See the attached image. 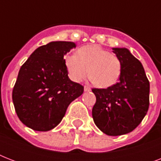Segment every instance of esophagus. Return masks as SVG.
<instances>
[{"label": "esophagus", "mask_w": 161, "mask_h": 161, "mask_svg": "<svg viewBox=\"0 0 161 161\" xmlns=\"http://www.w3.org/2000/svg\"><path fill=\"white\" fill-rule=\"evenodd\" d=\"M91 88L88 87V86H84V91L85 92H88V91H90Z\"/></svg>", "instance_id": "1"}]
</instances>
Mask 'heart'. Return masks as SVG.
Returning a JSON list of instances; mask_svg holds the SVG:
<instances>
[{"instance_id":"heart-1","label":"heart","mask_w":161,"mask_h":161,"mask_svg":"<svg viewBox=\"0 0 161 161\" xmlns=\"http://www.w3.org/2000/svg\"><path fill=\"white\" fill-rule=\"evenodd\" d=\"M68 76L81 82L88 76L98 88H105L117 83L122 73V63L114 54L97 44L83 46L76 54L64 57Z\"/></svg>"}]
</instances>
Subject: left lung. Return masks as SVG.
Segmentation results:
<instances>
[{
    "instance_id": "obj_1",
    "label": "left lung",
    "mask_w": 161,
    "mask_h": 161,
    "mask_svg": "<svg viewBox=\"0 0 161 161\" xmlns=\"http://www.w3.org/2000/svg\"><path fill=\"white\" fill-rule=\"evenodd\" d=\"M122 63L119 82L107 88H93L96 103L92 110L97 127L107 135L131 132L140 125L150 105V82L145 69L127 48H113Z\"/></svg>"
}]
</instances>
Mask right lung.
Masks as SVG:
<instances>
[{
  "instance_id": "1",
  "label": "right lung",
  "mask_w": 161,
  "mask_h": 161,
  "mask_svg": "<svg viewBox=\"0 0 161 161\" xmlns=\"http://www.w3.org/2000/svg\"><path fill=\"white\" fill-rule=\"evenodd\" d=\"M74 47L73 42H51L36 48L20 68L12 100L19 119L31 130H53L83 94V86L68 78L63 58Z\"/></svg>"
}]
</instances>
